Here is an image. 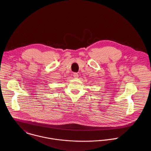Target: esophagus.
<instances>
[{
    "mask_svg": "<svg viewBox=\"0 0 151 151\" xmlns=\"http://www.w3.org/2000/svg\"><path fill=\"white\" fill-rule=\"evenodd\" d=\"M73 77L75 78H78V74L77 73H74L73 74Z\"/></svg>",
    "mask_w": 151,
    "mask_h": 151,
    "instance_id": "obj_1",
    "label": "esophagus"
}]
</instances>
